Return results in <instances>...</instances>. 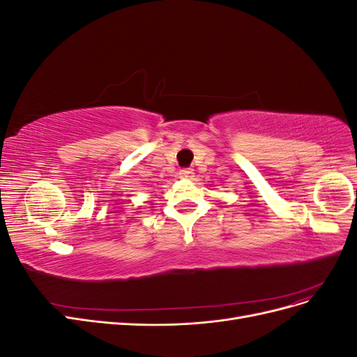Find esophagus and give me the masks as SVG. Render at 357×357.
Returning <instances> with one entry per match:
<instances>
[{
  "instance_id": "obj_1",
  "label": "esophagus",
  "mask_w": 357,
  "mask_h": 357,
  "mask_svg": "<svg viewBox=\"0 0 357 357\" xmlns=\"http://www.w3.org/2000/svg\"><path fill=\"white\" fill-rule=\"evenodd\" d=\"M178 176H180V178H192L193 177V171L190 168H183V169H180Z\"/></svg>"
}]
</instances>
